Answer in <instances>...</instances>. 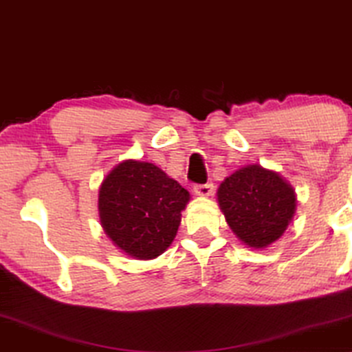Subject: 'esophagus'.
I'll return each instance as SVG.
<instances>
[{
    "label": "esophagus",
    "instance_id": "esophagus-1",
    "mask_svg": "<svg viewBox=\"0 0 352 352\" xmlns=\"http://www.w3.org/2000/svg\"><path fill=\"white\" fill-rule=\"evenodd\" d=\"M193 190H195V195L199 196V198H208V196H212L214 193V185L212 184L196 185Z\"/></svg>",
    "mask_w": 352,
    "mask_h": 352
}]
</instances>
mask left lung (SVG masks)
I'll return each instance as SVG.
<instances>
[{"label":"left lung","mask_w":352,"mask_h":352,"mask_svg":"<svg viewBox=\"0 0 352 352\" xmlns=\"http://www.w3.org/2000/svg\"><path fill=\"white\" fill-rule=\"evenodd\" d=\"M217 203L238 240L251 250H264L292 223L296 191L274 168L248 164L220 184Z\"/></svg>","instance_id":"8db88e82"}]
</instances>
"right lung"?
Wrapping results in <instances>:
<instances>
[{"label": "right lung", "instance_id": "right-lung-1", "mask_svg": "<svg viewBox=\"0 0 352 352\" xmlns=\"http://www.w3.org/2000/svg\"><path fill=\"white\" fill-rule=\"evenodd\" d=\"M190 198L153 162L125 159L100 185L101 227L125 256L156 259L172 245Z\"/></svg>", "mask_w": 352, "mask_h": 352}]
</instances>
